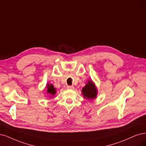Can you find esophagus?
<instances>
[{"mask_svg": "<svg viewBox=\"0 0 146 146\" xmlns=\"http://www.w3.org/2000/svg\"><path fill=\"white\" fill-rule=\"evenodd\" d=\"M67 89H69V90H73L74 89V86L73 85H68L67 87Z\"/></svg>", "mask_w": 146, "mask_h": 146, "instance_id": "esophagus-1", "label": "esophagus"}]
</instances>
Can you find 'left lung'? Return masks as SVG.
I'll use <instances>...</instances> for the list:
<instances>
[{"mask_svg": "<svg viewBox=\"0 0 146 146\" xmlns=\"http://www.w3.org/2000/svg\"><path fill=\"white\" fill-rule=\"evenodd\" d=\"M82 93L85 99L91 100L94 99L96 98L97 94H98V90L92 80L88 81V83L82 88Z\"/></svg>", "mask_w": 146, "mask_h": 146, "instance_id": "1", "label": "left lung"}]
</instances>
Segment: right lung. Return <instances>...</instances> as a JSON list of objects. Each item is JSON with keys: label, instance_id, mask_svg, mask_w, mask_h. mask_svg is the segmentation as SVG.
<instances>
[{"label": "right lung", "instance_id": "right-lung-1", "mask_svg": "<svg viewBox=\"0 0 146 146\" xmlns=\"http://www.w3.org/2000/svg\"><path fill=\"white\" fill-rule=\"evenodd\" d=\"M47 94H49L52 96H54L56 94V88H54L52 84H47Z\"/></svg>", "mask_w": 146, "mask_h": 146}]
</instances>
